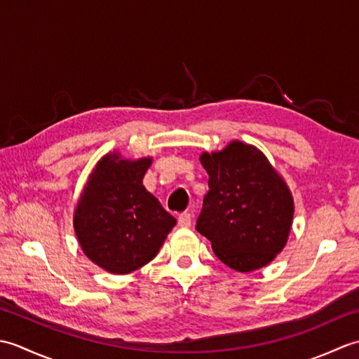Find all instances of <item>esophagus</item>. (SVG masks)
<instances>
[{
    "label": "esophagus",
    "instance_id": "1",
    "mask_svg": "<svg viewBox=\"0 0 359 359\" xmlns=\"http://www.w3.org/2000/svg\"><path fill=\"white\" fill-rule=\"evenodd\" d=\"M191 220H193V216L189 215V212H182V215H179V226H184V228H188L189 225H191Z\"/></svg>",
    "mask_w": 359,
    "mask_h": 359
}]
</instances>
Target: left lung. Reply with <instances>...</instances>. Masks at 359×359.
Here are the masks:
<instances>
[{
  "label": "left lung",
  "mask_w": 359,
  "mask_h": 359,
  "mask_svg": "<svg viewBox=\"0 0 359 359\" xmlns=\"http://www.w3.org/2000/svg\"><path fill=\"white\" fill-rule=\"evenodd\" d=\"M201 162L210 191L196 230L233 270L251 271L271 262L285 245L294 211L284 180L261 151L242 142L203 152Z\"/></svg>",
  "instance_id": "1"
}]
</instances>
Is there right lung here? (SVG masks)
Listing matches in <instances>:
<instances>
[{
	"mask_svg": "<svg viewBox=\"0 0 359 359\" xmlns=\"http://www.w3.org/2000/svg\"><path fill=\"white\" fill-rule=\"evenodd\" d=\"M149 165L151 158L103 157L75 210L74 226L83 251L109 273H131L148 264L175 225L142 184Z\"/></svg>",
	"mask_w": 359,
	"mask_h": 359,
	"instance_id": "right-lung-1",
	"label": "right lung"
}]
</instances>
